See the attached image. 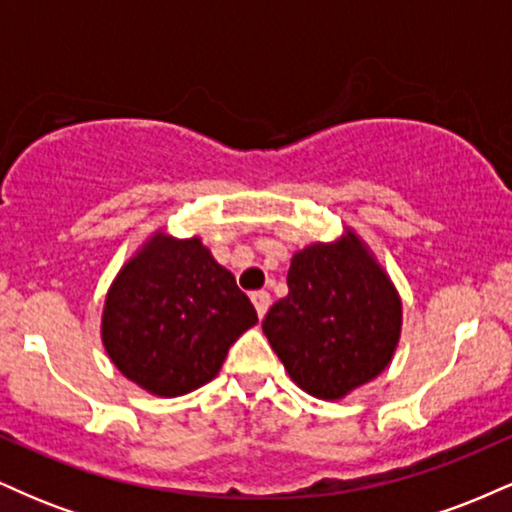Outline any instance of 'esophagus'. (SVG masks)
<instances>
[{
    "label": "esophagus",
    "mask_w": 512,
    "mask_h": 512,
    "mask_svg": "<svg viewBox=\"0 0 512 512\" xmlns=\"http://www.w3.org/2000/svg\"><path fill=\"white\" fill-rule=\"evenodd\" d=\"M250 301H252V305H255L257 315L260 317L267 315V310H269V293L267 291H255L250 296Z\"/></svg>",
    "instance_id": "obj_1"
}]
</instances>
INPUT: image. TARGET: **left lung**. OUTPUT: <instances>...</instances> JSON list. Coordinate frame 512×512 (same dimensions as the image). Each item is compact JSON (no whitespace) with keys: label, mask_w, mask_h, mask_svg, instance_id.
<instances>
[{"label":"left lung","mask_w":512,"mask_h":512,"mask_svg":"<svg viewBox=\"0 0 512 512\" xmlns=\"http://www.w3.org/2000/svg\"><path fill=\"white\" fill-rule=\"evenodd\" d=\"M286 281L289 296L272 305L262 330L303 392L337 402L390 366L402 298L354 228L293 252Z\"/></svg>","instance_id":"8db88e82"}]
</instances>
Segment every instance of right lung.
<instances>
[{
  "label": "right lung",
  "mask_w": 512,
  "mask_h": 512,
  "mask_svg": "<svg viewBox=\"0 0 512 512\" xmlns=\"http://www.w3.org/2000/svg\"><path fill=\"white\" fill-rule=\"evenodd\" d=\"M255 325L250 298L202 238L156 228L105 293L101 342L144 392L180 397L214 380L231 344Z\"/></svg>",
  "instance_id": "add662e5"
}]
</instances>
